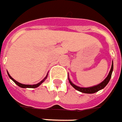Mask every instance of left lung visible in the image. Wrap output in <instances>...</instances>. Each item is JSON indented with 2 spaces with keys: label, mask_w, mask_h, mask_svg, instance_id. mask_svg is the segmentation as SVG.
Here are the masks:
<instances>
[{
  "label": "left lung",
  "mask_w": 122,
  "mask_h": 122,
  "mask_svg": "<svg viewBox=\"0 0 122 122\" xmlns=\"http://www.w3.org/2000/svg\"><path fill=\"white\" fill-rule=\"evenodd\" d=\"M113 62H112V65H111V68L110 71H109V73L108 75V76L106 77V79L102 81L101 83L96 85V86H94L92 87H81L77 86L76 85L73 84L72 82L71 81V80L69 79L68 78V80H69V83L72 86L78 91L81 92L82 93H86V94H93V93H95L96 92L99 91L102 89H103L108 84L109 81H110V79L111 77V75H112V72H113Z\"/></svg>",
  "instance_id": "obj_1"
}]
</instances>
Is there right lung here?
Listing matches in <instances>:
<instances>
[{"mask_svg": "<svg viewBox=\"0 0 122 122\" xmlns=\"http://www.w3.org/2000/svg\"><path fill=\"white\" fill-rule=\"evenodd\" d=\"M8 73V75H9V78H10L11 80H13V81L15 82V84H17L18 86H20V87H22V88H35V87H37L39 86L46 79L47 77V76H46V77H45L44 79L41 81L39 82V83H38L37 84H35V85H25V84H22V83H19V82H17V81H15L13 78H12L11 77V75L9 74V73Z\"/></svg>", "mask_w": 122, "mask_h": 122, "instance_id": "obj_1", "label": "right lung"}]
</instances>
